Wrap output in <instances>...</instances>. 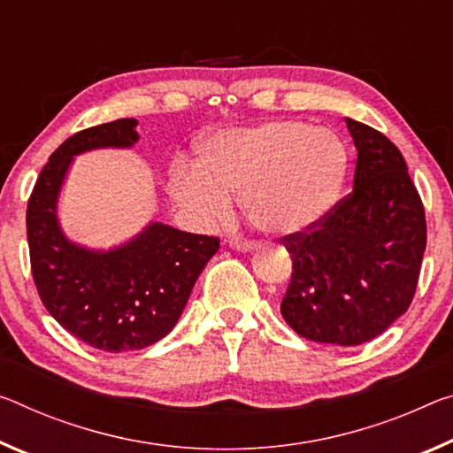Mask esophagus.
Listing matches in <instances>:
<instances>
[{"label":"esophagus","mask_w":453,"mask_h":453,"mask_svg":"<svg viewBox=\"0 0 453 453\" xmlns=\"http://www.w3.org/2000/svg\"><path fill=\"white\" fill-rule=\"evenodd\" d=\"M229 248L238 250V252H252V250L256 248V243L248 242V240H240V238H229Z\"/></svg>","instance_id":"34e87169"}]
</instances>
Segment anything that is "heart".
<instances>
[{"mask_svg":"<svg viewBox=\"0 0 453 453\" xmlns=\"http://www.w3.org/2000/svg\"><path fill=\"white\" fill-rule=\"evenodd\" d=\"M349 171L341 136L303 123H265L211 136L197 165H177L171 196L197 221L221 219L229 197L262 232L290 235L317 226L339 199Z\"/></svg>","mask_w":453,"mask_h":453,"instance_id":"b5f03b06","label":"heart"}]
</instances>
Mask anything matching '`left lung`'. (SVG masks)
I'll list each match as a JSON object with an SVG mask.
<instances>
[{
	"instance_id": "left-lung-1",
	"label": "left lung",
	"mask_w": 453,
	"mask_h": 453,
	"mask_svg": "<svg viewBox=\"0 0 453 453\" xmlns=\"http://www.w3.org/2000/svg\"><path fill=\"white\" fill-rule=\"evenodd\" d=\"M357 147L353 191L317 226L284 235L292 278L280 312L314 342L355 347L411 304L426 252V211L401 150L347 119Z\"/></svg>"
}]
</instances>
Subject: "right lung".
Wrapping results in <instances>:
<instances>
[{
    "mask_svg": "<svg viewBox=\"0 0 453 453\" xmlns=\"http://www.w3.org/2000/svg\"><path fill=\"white\" fill-rule=\"evenodd\" d=\"M136 141L134 119L72 134L42 169L26 211L32 276L46 311L76 339L106 353L139 350L167 336L219 248L218 238L161 221L109 252L78 246L64 235L56 205L72 157L128 149Z\"/></svg>",
    "mask_w": 453,
    "mask_h": 453,
    "instance_id": "right-lung-1",
    "label": "right lung"
}]
</instances>
